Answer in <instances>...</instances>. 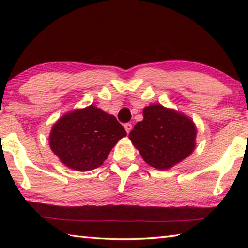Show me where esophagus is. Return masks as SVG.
Returning <instances> with one entry per match:
<instances>
[{"mask_svg": "<svg viewBox=\"0 0 248 248\" xmlns=\"http://www.w3.org/2000/svg\"><path fill=\"white\" fill-rule=\"evenodd\" d=\"M124 129H125V131H127V133H129L130 131H131V129H132V124L127 123V124H124Z\"/></svg>", "mask_w": 248, "mask_h": 248, "instance_id": "esophagus-1", "label": "esophagus"}]
</instances>
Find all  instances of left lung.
Returning <instances> with one entry per match:
<instances>
[{"instance_id":"8db88e82","label":"left lung","mask_w":248,"mask_h":248,"mask_svg":"<svg viewBox=\"0 0 248 248\" xmlns=\"http://www.w3.org/2000/svg\"><path fill=\"white\" fill-rule=\"evenodd\" d=\"M196 134L188 117L154 104L143 109V120L134 125L129 138L149 165L167 170L189 156Z\"/></svg>"}]
</instances>
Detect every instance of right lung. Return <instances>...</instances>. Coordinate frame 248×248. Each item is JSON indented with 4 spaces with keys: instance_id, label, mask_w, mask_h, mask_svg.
Returning a JSON list of instances; mask_svg holds the SVG:
<instances>
[{
    "instance_id": "add662e5",
    "label": "right lung",
    "mask_w": 248,
    "mask_h": 248,
    "mask_svg": "<svg viewBox=\"0 0 248 248\" xmlns=\"http://www.w3.org/2000/svg\"><path fill=\"white\" fill-rule=\"evenodd\" d=\"M125 136L115 116L91 105L59 119L50 133L49 144L63 164L86 171L102 165L112 146Z\"/></svg>"
}]
</instances>
